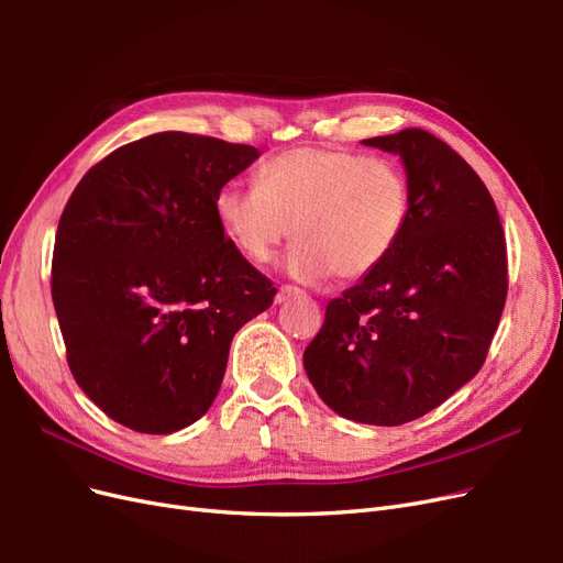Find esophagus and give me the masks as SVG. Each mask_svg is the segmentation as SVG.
Instances as JSON below:
<instances>
[{
    "instance_id": "1",
    "label": "esophagus",
    "mask_w": 563,
    "mask_h": 563,
    "mask_svg": "<svg viewBox=\"0 0 563 563\" xmlns=\"http://www.w3.org/2000/svg\"><path fill=\"white\" fill-rule=\"evenodd\" d=\"M302 291L300 288H296V286H279V291H277V296H275V302H286L288 298H294V296H300Z\"/></svg>"
}]
</instances>
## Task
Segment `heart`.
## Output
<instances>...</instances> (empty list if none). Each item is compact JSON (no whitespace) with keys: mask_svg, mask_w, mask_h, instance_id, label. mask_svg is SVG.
Wrapping results in <instances>:
<instances>
[{"mask_svg":"<svg viewBox=\"0 0 563 563\" xmlns=\"http://www.w3.org/2000/svg\"><path fill=\"white\" fill-rule=\"evenodd\" d=\"M408 209L411 190L395 162L314 145L279 152L261 164L255 185L228 183L216 195L220 230L253 263H269L294 232L286 269L308 284L378 269Z\"/></svg>","mask_w":563,"mask_h":563,"instance_id":"b5f03b06","label":"heart"}]
</instances>
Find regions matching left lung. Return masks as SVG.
Wrapping results in <instances>:
<instances>
[{"label":"left lung","instance_id":"1","mask_svg":"<svg viewBox=\"0 0 563 563\" xmlns=\"http://www.w3.org/2000/svg\"><path fill=\"white\" fill-rule=\"evenodd\" d=\"M362 143L399 155L408 223L389 258L327 305L302 364L338 416L395 428L479 373L505 308L507 251L486 185L444 141L404 129Z\"/></svg>","mask_w":563,"mask_h":563}]
</instances>
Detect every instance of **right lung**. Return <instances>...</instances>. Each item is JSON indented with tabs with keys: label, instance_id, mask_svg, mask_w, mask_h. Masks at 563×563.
<instances>
[{
	"label": "right lung",
	"instance_id": "obj_1",
	"mask_svg": "<svg viewBox=\"0 0 563 563\" xmlns=\"http://www.w3.org/2000/svg\"><path fill=\"white\" fill-rule=\"evenodd\" d=\"M258 155L164 131L114 150L67 201L51 265L67 364L124 428L172 434L207 413L234 333L277 294L216 218Z\"/></svg>",
	"mask_w": 563,
	"mask_h": 563
}]
</instances>
